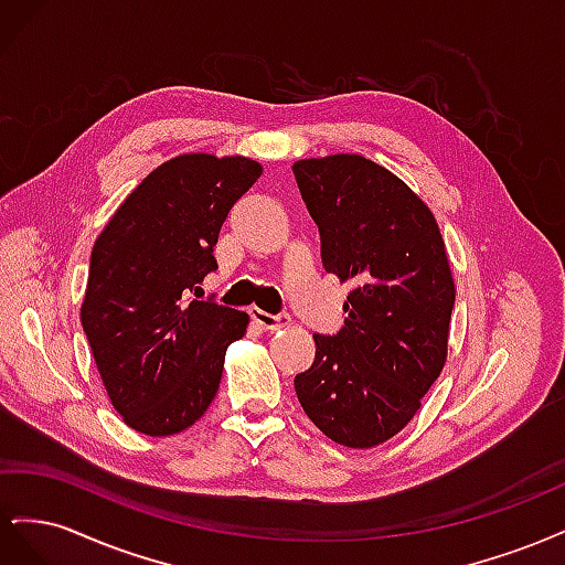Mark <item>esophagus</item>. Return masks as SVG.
Masks as SVG:
<instances>
[{
    "label": "esophagus",
    "instance_id": "esophagus-1",
    "mask_svg": "<svg viewBox=\"0 0 565 565\" xmlns=\"http://www.w3.org/2000/svg\"><path fill=\"white\" fill-rule=\"evenodd\" d=\"M249 313H252V320L259 324V328H264V330H280V328H287V324H289V316L287 313L273 316V313H266L262 309H256V306H254Z\"/></svg>",
    "mask_w": 565,
    "mask_h": 565
}]
</instances>
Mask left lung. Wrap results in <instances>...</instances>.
Masks as SVG:
<instances>
[{
	"mask_svg": "<svg viewBox=\"0 0 565 565\" xmlns=\"http://www.w3.org/2000/svg\"><path fill=\"white\" fill-rule=\"evenodd\" d=\"M320 231L322 266L351 282L344 328L313 334L316 361L297 374L303 413L344 448L403 431L448 361L455 280L426 202L363 156L295 162Z\"/></svg>",
	"mask_w": 565,
	"mask_h": 565,
	"instance_id": "8db88e82",
	"label": "left lung"
}]
</instances>
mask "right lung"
<instances>
[{
	"mask_svg": "<svg viewBox=\"0 0 565 565\" xmlns=\"http://www.w3.org/2000/svg\"><path fill=\"white\" fill-rule=\"evenodd\" d=\"M264 167L183 152L134 188L96 237L79 309L113 407L134 431L174 436L214 401L245 311L188 301L216 268L214 245Z\"/></svg>",
	"mask_w": 565,
	"mask_h": 565,
	"instance_id": "right-lung-1",
	"label": "right lung"
}]
</instances>
